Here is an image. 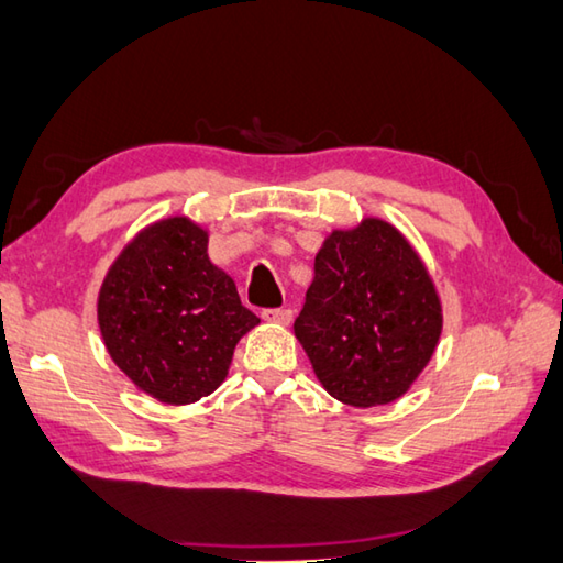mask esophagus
I'll return each mask as SVG.
<instances>
[{"label":"esophagus","mask_w":563,"mask_h":563,"mask_svg":"<svg viewBox=\"0 0 563 563\" xmlns=\"http://www.w3.org/2000/svg\"><path fill=\"white\" fill-rule=\"evenodd\" d=\"M261 317L265 322H273V324H290L292 322V310L288 308H273V310H263Z\"/></svg>","instance_id":"34e87169"}]
</instances>
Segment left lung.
Masks as SVG:
<instances>
[{
  "label": "left lung",
  "instance_id": "1",
  "mask_svg": "<svg viewBox=\"0 0 563 563\" xmlns=\"http://www.w3.org/2000/svg\"><path fill=\"white\" fill-rule=\"evenodd\" d=\"M441 330L435 285L396 227L364 219L324 239L295 336L327 394L356 408L396 401L431 362Z\"/></svg>",
  "mask_w": 563,
  "mask_h": 563
}]
</instances>
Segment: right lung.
Wrapping results in <instances>:
<instances>
[{
	"mask_svg": "<svg viewBox=\"0 0 563 563\" xmlns=\"http://www.w3.org/2000/svg\"><path fill=\"white\" fill-rule=\"evenodd\" d=\"M209 231L187 217L150 223L120 251L98 292V324L118 369L162 404L217 391L239 340L261 320L209 261Z\"/></svg>",
	"mask_w": 563,
	"mask_h": 563,
	"instance_id": "add662e5",
	"label": "right lung"
}]
</instances>
